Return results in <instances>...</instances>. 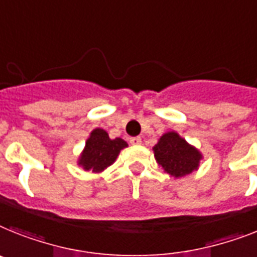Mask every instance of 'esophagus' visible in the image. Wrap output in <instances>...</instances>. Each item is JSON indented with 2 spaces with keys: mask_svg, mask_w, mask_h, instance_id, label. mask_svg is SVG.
<instances>
[{
  "mask_svg": "<svg viewBox=\"0 0 257 257\" xmlns=\"http://www.w3.org/2000/svg\"><path fill=\"white\" fill-rule=\"evenodd\" d=\"M130 143L133 144V146H139V144L142 143V139L139 137H135V138H131L130 139Z\"/></svg>",
  "mask_w": 257,
  "mask_h": 257,
  "instance_id": "34e87169",
  "label": "esophagus"
}]
</instances>
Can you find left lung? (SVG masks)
Returning <instances> with one entry per match:
<instances>
[{"instance_id": "obj_1", "label": "left lung", "mask_w": 257, "mask_h": 257, "mask_svg": "<svg viewBox=\"0 0 257 257\" xmlns=\"http://www.w3.org/2000/svg\"><path fill=\"white\" fill-rule=\"evenodd\" d=\"M155 159L165 173L180 179L200 168L202 152L184 139L179 133L168 131L163 134L152 147Z\"/></svg>"}]
</instances>
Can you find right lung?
Instances as JSON below:
<instances>
[{
  "label": "right lung",
  "instance_id": "1",
  "mask_svg": "<svg viewBox=\"0 0 257 257\" xmlns=\"http://www.w3.org/2000/svg\"><path fill=\"white\" fill-rule=\"evenodd\" d=\"M128 144L120 139H110L109 134L103 128H94L89 134L85 147L77 159V165L84 171H92L93 173H101L107 167L114 164L119 152Z\"/></svg>",
  "mask_w": 257,
  "mask_h": 257
}]
</instances>
